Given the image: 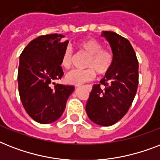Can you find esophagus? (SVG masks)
Wrapping results in <instances>:
<instances>
[{
    "label": "esophagus",
    "mask_w": 160,
    "mask_h": 160,
    "mask_svg": "<svg viewBox=\"0 0 160 160\" xmlns=\"http://www.w3.org/2000/svg\"><path fill=\"white\" fill-rule=\"evenodd\" d=\"M88 88H89V89H91V85H89V86H88Z\"/></svg>",
    "instance_id": "34e87169"
}]
</instances>
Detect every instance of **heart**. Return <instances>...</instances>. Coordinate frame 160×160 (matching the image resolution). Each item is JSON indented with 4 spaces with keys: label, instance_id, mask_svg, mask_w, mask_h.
<instances>
[{
    "label": "heart",
    "instance_id": "1",
    "mask_svg": "<svg viewBox=\"0 0 160 160\" xmlns=\"http://www.w3.org/2000/svg\"><path fill=\"white\" fill-rule=\"evenodd\" d=\"M77 47L81 52L89 55L85 70H75L68 73L65 76L66 82L71 85H80L91 81L95 78L96 73L99 75H105L111 69L114 63V55L108 49L102 48V44L93 38H85L77 43ZM74 55L71 49L67 47L63 51L60 65L65 70L72 66Z\"/></svg>",
    "mask_w": 160,
    "mask_h": 160
}]
</instances>
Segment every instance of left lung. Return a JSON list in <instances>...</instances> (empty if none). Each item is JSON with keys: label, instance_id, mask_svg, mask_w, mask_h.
<instances>
[{"label": "left lung", "instance_id": "obj_1", "mask_svg": "<svg viewBox=\"0 0 160 160\" xmlns=\"http://www.w3.org/2000/svg\"><path fill=\"white\" fill-rule=\"evenodd\" d=\"M114 55L111 69L95 85L85 110L91 121L102 126L115 124L129 110L139 84V62L129 41L113 31L102 34Z\"/></svg>", "mask_w": 160, "mask_h": 160}]
</instances>
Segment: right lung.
Here are the masks:
<instances>
[{
    "label": "right lung",
    "instance_id": "right-lung-1",
    "mask_svg": "<svg viewBox=\"0 0 160 160\" xmlns=\"http://www.w3.org/2000/svg\"><path fill=\"white\" fill-rule=\"evenodd\" d=\"M58 34L41 36L31 41L20 55L18 90L26 113L35 121L49 124L58 119L75 87L55 84L64 75L60 66L68 41Z\"/></svg>",
    "mask_w": 160,
    "mask_h": 160
}]
</instances>
